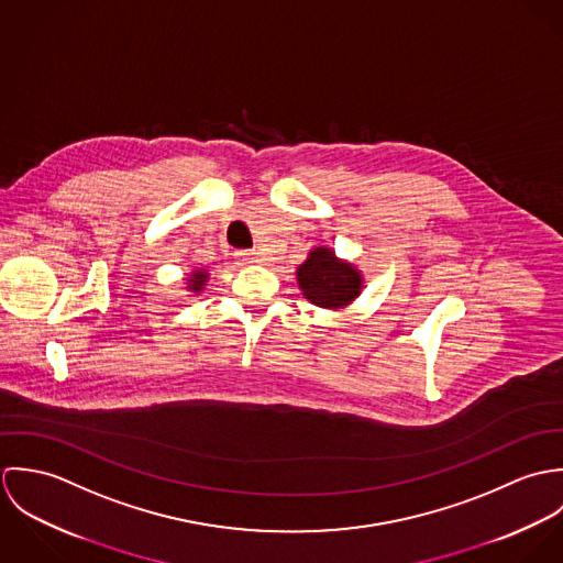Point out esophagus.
<instances>
[{
    "instance_id": "obj_1",
    "label": "esophagus",
    "mask_w": 563,
    "mask_h": 563,
    "mask_svg": "<svg viewBox=\"0 0 563 563\" xmlns=\"http://www.w3.org/2000/svg\"><path fill=\"white\" fill-rule=\"evenodd\" d=\"M236 257L242 262H257V253L255 251H239Z\"/></svg>"
}]
</instances>
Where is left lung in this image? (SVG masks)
I'll return each instance as SVG.
<instances>
[{"label": "left lung", "mask_w": 563, "mask_h": 563, "mask_svg": "<svg viewBox=\"0 0 563 563\" xmlns=\"http://www.w3.org/2000/svg\"><path fill=\"white\" fill-rule=\"evenodd\" d=\"M297 284L303 297L322 310H344L364 288L362 271L335 255L331 246H314L297 268Z\"/></svg>", "instance_id": "obj_1"}]
</instances>
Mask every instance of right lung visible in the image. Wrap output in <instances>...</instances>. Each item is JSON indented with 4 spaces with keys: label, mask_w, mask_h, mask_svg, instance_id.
Returning a JSON list of instances; mask_svg holds the SVG:
<instances>
[{
    "label": "right lung",
    "mask_w": 563,
    "mask_h": 563,
    "mask_svg": "<svg viewBox=\"0 0 563 563\" xmlns=\"http://www.w3.org/2000/svg\"><path fill=\"white\" fill-rule=\"evenodd\" d=\"M208 279H210V273L206 268H195L186 275V290L190 292L188 297H197L199 292H203V288L208 286Z\"/></svg>",
    "instance_id": "add662e5"
}]
</instances>
